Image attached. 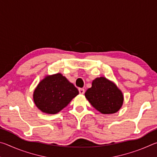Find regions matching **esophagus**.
<instances>
[{"instance_id":"esophagus-1","label":"esophagus","mask_w":157,"mask_h":157,"mask_svg":"<svg viewBox=\"0 0 157 157\" xmlns=\"http://www.w3.org/2000/svg\"><path fill=\"white\" fill-rule=\"evenodd\" d=\"M84 92H85V91H84V89H82V88H79V93L80 94H84Z\"/></svg>"}]
</instances>
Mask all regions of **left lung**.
Wrapping results in <instances>:
<instances>
[{"mask_svg":"<svg viewBox=\"0 0 157 157\" xmlns=\"http://www.w3.org/2000/svg\"><path fill=\"white\" fill-rule=\"evenodd\" d=\"M85 97L95 109L104 114L114 113L123 105V95L115 84L105 78L95 79Z\"/></svg>","mask_w":157,"mask_h":157,"instance_id":"1","label":"left lung"}]
</instances>
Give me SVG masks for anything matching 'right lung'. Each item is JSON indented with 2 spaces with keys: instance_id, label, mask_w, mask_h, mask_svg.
Here are the masks:
<instances>
[{
  "instance_id": "right-lung-1",
  "label": "right lung",
  "mask_w": 157,
  "mask_h": 157,
  "mask_svg": "<svg viewBox=\"0 0 157 157\" xmlns=\"http://www.w3.org/2000/svg\"><path fill=\"white\" fill-rule=\"evenodd\" d=\"M79 91L62 74L46 76L33 94L34 102L41 111L55 114L67 106Z\"/></svg>"
}]
</instances>
